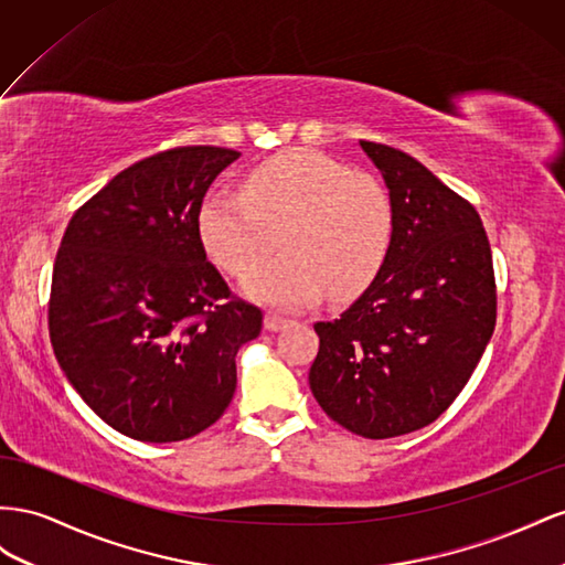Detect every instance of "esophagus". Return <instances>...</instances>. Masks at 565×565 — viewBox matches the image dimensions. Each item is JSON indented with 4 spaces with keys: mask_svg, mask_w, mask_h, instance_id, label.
Instances as JSON below:
<instances>
[{
    "mask_svg": "<svg viewBox=\"0 0 565 565\" xmlns=\"http://www.w3.org/2000/svg\"><path fill=\"white\" fill-rule=\"evenodd\" d=\"M288 324H291V321L279 317V315H274V312L265 315V329L267 331H284Z\"/></svg>",
    "mask_w": 565,
    "mask_h": 565,
    "instance_id": "obj_1",
    "label": "esophagus"
}]
</instances>
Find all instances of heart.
<instances>
[{
  "mask_svg": "<svg viewBox=\"0 0 565 565\" xmlns=\"http://www.w3.org/2000/svg\"><path fill=\"white\" fill-rule=\"evenodd\" d=\"M244 281L248 298L300 310L327 291L348 298L372 281L393 241V201L376 177L315 149H288L253 168L241 193L215 191L199 211L211 260L232 277L274 248Z\"/></svg>",
  "mask_w": 565,
  "mask_h": 565,
  "instance_id": "heart-1",
  "label": "heart"
}]
</instances>
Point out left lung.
<instances>
[{"label": "left lung", "mask_w": 565, "mask_h": 565, "mask_svg": "<svg viewBox=\"0 0 565 565\" xmlns=\"http://www.w3.org/2000/svg\"><path fill=\"white\" fill-rule=\"evenodd\" d=\"M393 201L376 279L333 321H317L310 388L335 424L369 440L433 424L486 352L497 291L476 207L416 158L360 141Z\"/></svg>", "instance_id": "left-lung-1"}]
</instances>
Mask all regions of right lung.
Returning <instances> with one entry per match:
<instances>
[{
    "instance_id": "obj_1",
    "label": "right lung",
    "mask_w": 565,
    "mask_h": 565,
    "mask_svg": "<svg viewBox=\"0 0 565 565\" xmlns=\"http://www.w3.org/2000/svg\"><path fill=\"white\" fill-rule=\"evenodd\" d=\"M222 147L160 151L122 170L71 217L56 253L50 338L89 409L141 443L213 426L236 391V352L263 312L207 263L199 211L238 158Z\"/></svg>"
}]
</instances>
